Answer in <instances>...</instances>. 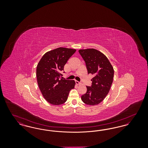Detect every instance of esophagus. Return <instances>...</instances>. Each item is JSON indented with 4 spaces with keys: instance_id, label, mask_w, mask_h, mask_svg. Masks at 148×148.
Returning <instances> with one entry per match:
<instances>
[{
    "instance_id": "34e87169",
    "label": "esophagus",
    "mask_w": 148,
    "mask_h": 148,
    "mask_svg": "<svg viewBox=\"0 0 148 148\" xmlns=\"http://www.w3.org/2000/svg\"><path fill=\"white\" fill-rule=\"evenodd\" d=\"M75 84L77 85H80L81 83L79 82H78V81H75Z\"/></svg>"
}]
</instances>
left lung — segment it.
Segmentation results:
<instances>
[{
    "instance_id": "1",
    "label": "left lung",
    "mask_w": 148,
    "mask_h": 148,
    "mask_svg": "<svg viewBox=\"0 0 148 148\" xmlns=\"http://www.w3.org/2000/svg\"><path fill=\"white\" fill-rule=\"evenodd\" d=\"M79 53L85 62L88 73L94 75L91 86L81 98L85 104L95 106L108 95L113 83L114 71L107 57L95 49H80Z\"/></svg>"
}]
</instances>
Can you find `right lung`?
Masks as SVG:
<instances>
[{"label":"right lung","instance_id":"add662e5","mask_svg":"<svg viewBox=\"0 0 148 148\" xmlns=\"http://www.w3.org/2000/svg\"><path fill=\"white\" fill-rule=\"evenodd\" d=\"M76 50L58 48L47 52L36 67V78L39 88L45 100L53 105L64 103L71 89L74 88V80L61 79L65 64Z\"/></svg>","mask_w":148,"mask_h":148}]
</instances>
